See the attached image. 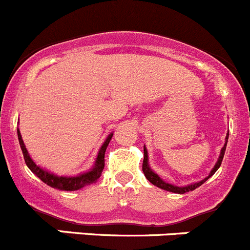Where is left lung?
<instances>
[{"mask_svg": "<svg viewBox=\"0 0 250 250\" xmlns=\"http://www.w3.org/2000/svg\"><path fill=\"white\" fill-rule=\"evenodd\" d=\"M228 137H229V133L227 134L226 145H224V147L222 148V150H220L219 158H218V162L215 163L214 168L210 170V173H209V175L207 177V178L202 179V181L198 182V183H193V184H189V186H186V187H177V186H173V184H170V183H167V182H164L158 174H156V173L150 169L149 164H148V152H147V148H146V147H145V149H143V150H145V158H143V166H142V169H143V173H145L146 178H147L148 181H149L152 184H154L156 187H158V188H162V189L168 190V192H172V193L184 194V193L190 192V190H194L195 188H198L199 186H202L204 182L208 181V179L210 178V177H212V175L214 174L215 172H217L218 168H219L220 164H222V161H223L224 153H226V148H227V142H228Z\"/></svg>", "mask_w": 250, "mask_h": 250, "instance_id": "8db88e82", "label": "left lung"}]
</instances>
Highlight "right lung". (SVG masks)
Wrapping results in <instances>:
<instances>
[{"label": "right lung", "mask_w": 250, "mask_h": 250, "mask_svg": "<svg viewBox=\"0 0 250 250\" xmlns=\"http://www.w3.org/2000/svg\"><path fill=\"white\" fill-rule=\"evenodd\" d=\"M17 136H19V142L20 146H21L22 153H23V158L26 162L27 167L30 168L31 172L35 173L38 178L41 179L42 182H44L46 184H48L49 187L56 188V189L61 190H77L83 188L87 184L96 183L97 179L101 177V173H102L103 168H104V153L107 147L109 145V141L112 139L113 133L109 134L107 137V139L104 141V143L101 147L100 152H98V156L96 158V163H94L93 168L91 170L86 173H82L80 175H76V177H62V175H56L53 173L48 172V170L43 169V168L38 167L37 164L32 161V158L30 157L28 152L26 149V146L23 143V139H22L21 133H20V129L17 128Z\"/></svg>", "instance_id": "1"}]
</instances>
